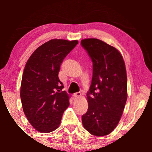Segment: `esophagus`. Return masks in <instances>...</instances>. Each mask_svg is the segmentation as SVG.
Returning <instances> with one entry per match:
<instances>
[{"instance_id": "34e87169", "label": "esophagus", "mask_w": 152, "mask_h": 152, "mask_svg": "<svg viewBox=\"0 0 152 152\" xmlns=\"http://www.w3.org/2000/svg\"><path fill=\"white\" fill-rule=\"evenodd\" d=\"M74 97L76 98V99H79V98L81 97V93L80 92H76V93L74 94Z\"/></svg>"}]
</instances>
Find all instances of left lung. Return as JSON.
I'll return each mask as SVG.
<instances>
[{
    "label": "left lung",
    "mask_w": 152,
    "mask_h": 152,
    "mask_svg": "<svg viewBox=\"0 0 152 152\" xmlns=\"http://www.w3.org/2000/svg\"><path fill=\"white\" fill-rule=\"evenodd\" d=\"M81 45L92 61L88 108L82 117V125L92 135H107L116 128L127 101L125 62L116 48L100 39H82Z\"/></svg>",
    "instance_id": "8db88e82"
}]
</instances>
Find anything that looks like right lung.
<instances>
[{"mask_svg": "<svg viewBox=\"0 0 152 152\" xmlns=\"http://www.w3.org/2000/svg\"><path fill=\"white\" fill-rule=\"evenodd\" d=\"M78 43L77 40H50L36 49L27 61L20 99L25 116L38 132L56 130L70 104L58 73L64 59Z\"/></svg>", "mask_w": 152, "mask_h": 152, "instance_id": "right-lung-1", "label": "right lung"}]
</instances>
